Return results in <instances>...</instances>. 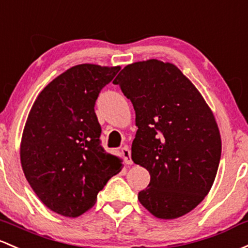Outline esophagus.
Returning <instances> with one entry per match:
<instances>
[{
	"instance_id": "1",
	"label": "esophagus",
	"mask_w": 248,
	"mask_h": 248,
	"mask_svg": "<svg viewBox=\"0 0 248 248\" xmlns=\"http://www.w3.org/2000/svg\"><path fill=\"white\" fill-rule=\"evenodd\" d=\"M121 155L124 159V163H126L127 165H132L133 160L131 158V151H129V148L127 147V146H124V147L121 148Z\"/></svg>"
}]
</instances>
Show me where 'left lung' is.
Instances as JSON below:
<instances>
[{"label": "left lung", "instance_id": "obj_1", "mask_svg": "<svg viewBox=\"0 0 248 248\" xmlns=\"http://www.w3.org/2000/svg\"><path fill=\"white\" fill-rule=\"evenodd\" d=\"M113 83L134 107L133 161L151 176L138 199L158 218L186 215L207 196L220 164L221 137L213 111L171 62H133Z\"/></svg>", "mask_w": 248, "mask_h": 248}]
</instances>
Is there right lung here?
I'll use <instances>...</instances> for the list:
<instances>
[{"instance_id":"add662e5","label":"right lung","mask_w":248,"mask_h":248,"mask_svg":"<svg viewBox=\"0 0 248 248\" xmlns=\"http://www.w3.org/2000/svg\"><path fill=\"white\" fill-rule=\"evenodd\" d=\"M120 66L80 64L54 78L36 97L22 133L23 173L52 212L77 217L95 204L121 159L101 146L98 93Z\"/></svg>"}]
</instances>
